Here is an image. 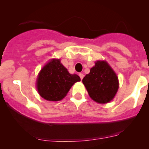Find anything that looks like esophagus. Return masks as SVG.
<instances>
[{"label": "esophagus", "mask_w": 149, "mask_h": 149, "mask_svg": "<svg viewBox=\"0 0 149 149\" xmlns=\"http://www.w3.org/2000/svg\"><path fill=\"white\" fill-rule=\"evenodd\" d=\"M79 76H80V77H81V80H82V79L84 78V74H83L82 73H80V74H79Z\"/></svg>", "instance_id": "34e87169"}]
</instances>
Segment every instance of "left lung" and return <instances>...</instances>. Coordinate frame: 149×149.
<instances>
[{
	"label": "left lung",
	"mask_w": 149,
	"mask_h": 149,
	"mask_svg": "<svg viewBox=\"0 0 149 149\" xmlns=\"http://www.w3.org/2000/svg\"><path fill=\"white\" fill-rule=\"evenodd\" d=\"M90 98L97 103L110 102L119 89L116 74L106 61H97L83 79Z\"/></svg>",
	"instance_id": "left-lung-1"
}]
</instances>
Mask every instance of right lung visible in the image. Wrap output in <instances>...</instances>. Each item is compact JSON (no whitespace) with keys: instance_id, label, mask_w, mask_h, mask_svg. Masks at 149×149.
I'll return each instance as SVG.
<instances>
[{"instance_id":"right-lung-1","label":"right lung","mask_w":149,"mask_h":149,"mask_svg":"<svg viewBox=\"0 0 149 149\" xmlns=\"http://www.w3.org/2000/svg\"><path fill=\"white\" fill-rule=\"evenodd\" d=\"M80 81V77L69 73L60 60L53 59L39 72L36 87L44 99L58 101L66 95L74 84Z\"/></svg>"}]
</instances>
